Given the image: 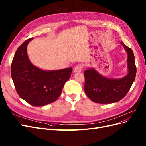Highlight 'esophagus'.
<instances>
[{"label": "esophagus", "mask_w": 146, "mask_h": 146, "mask_svg": "<svg viewBox=\"0 0 146 146\" xmlns=\"http://www.w3.org/2000/svg\"><path fill=\"white\" fill-rule=\"evenodd\" d=\"M83 68V66L82 65L79 64L78 65H76V67L74 68V72L76 73H78V72H81L82 71V70Z\"/></svg>", "instance_id": "1"}]
</instances>
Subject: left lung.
I'll return each mask as SVG.
<instances>
[{
  "label": "left lung",
  "instance_id": "1",
  "mask_svg": "<svg viewBox=\"0 0 146 146\" xmlns=\"http://www.w3.org/2000/svg\"><path fill=\"white\" fill-rule=\"evenodd\" d=\"M128 54V74L120 79L107 78L94 68L84 72V90L90 100L100 104L118 102L127 94L133 83L136 73L135 56L132 50L121 42Z\"/></svg>",
  "mask_w": 146,
  "mask_h": 146
}]
</instances>
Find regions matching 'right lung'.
I'll return each instance as SVG.
<instances>
[{
	"label": "right lung",
	"instance_id": "add662e5",
	"mask_svg": "<svg viewBox=\"0 0 146 146\" xmlns=\"http://www.w3.org/2000/svg\"><path fill=\"white\" fill-rule=\"evenodd\" d=\"M33 39L25 41L16 51L11 67V77L19 96L31 106H43L59 98L73 68L46 71L33 65L27 53V45Z\"/></svg>",
	"mask_w": 146,
	"mask_h": 146
}]
</instances>
